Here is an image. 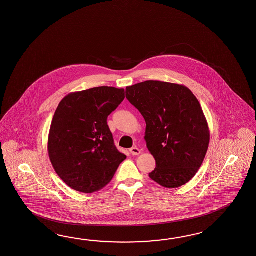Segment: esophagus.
<instances>
[{
	"label": "esophagus",
	"instance_id": "34e87169",
	"mask_svg": "<svg viewBox=\"0 0 256 256\" xmlns=\"http://www.w3.org/2000/svg\"><path fill=\"white\" fill-rule=\"evenodd\" d=\"M130 152L132 156H138V154H141V150L139 148H137L136 146H134L130 149Z\"/></svg>",
	"mask_w": 256,
	"mask_h": 256
}]
</instances>
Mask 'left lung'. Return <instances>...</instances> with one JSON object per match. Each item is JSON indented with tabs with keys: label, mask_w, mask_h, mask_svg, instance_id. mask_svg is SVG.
Listing matches in <instances>:
<instances>
[{
	"label": "left lung",
	"mask_w": 256,
	"mask_h": 256,
	"mask_svg": "<svg viewBox=\"0 0 256 256\" xmlns=\"http://www.w3.org/2000/svg\"><path fill=\"white\" fill-rule=\"evenodd\" d=\"M126 98L146 124L144 139L156 164L149 177L166 188L187 184L202 166L210 140L196 96L182 84L146 81L127 86Z\"/></svg>",
	"instance_id": "left-lung-1"
}]
</instances>
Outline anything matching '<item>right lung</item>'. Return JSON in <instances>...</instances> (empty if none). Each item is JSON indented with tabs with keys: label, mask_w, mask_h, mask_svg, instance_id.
<instances>
[{
	"label": "right lung",
	"mask_w": 256,
	"mask_h": 256,
	"mask_svg": "<svg viewBox=\"0 0 256 256\" xmlns=\"http://www.w3.org/2000/svg\"><path fill=\"white\" fill-rule=\"evenodd\" d=\"M124 95V88L100 86L70 93L60 102L48 134V156L72 189L84 194L102 190L126 160L107 124Z\"/></svg>",
	"instance_id": "obj_1"
}]
</instances>
